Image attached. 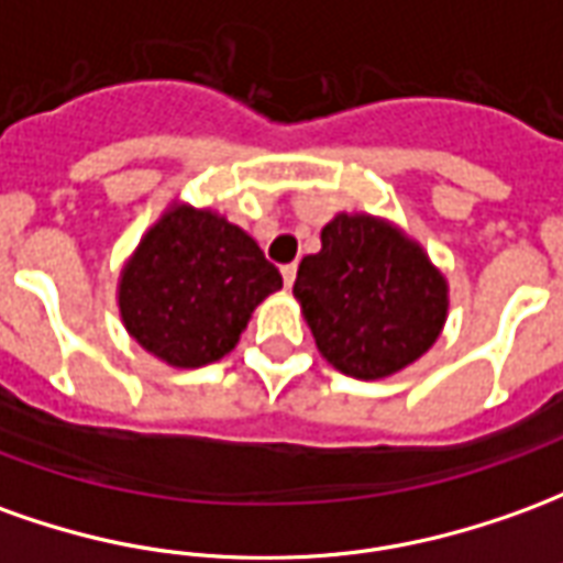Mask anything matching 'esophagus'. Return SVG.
<instances>
[{
	"label": "esophagus",
	"instance_id": "obj_1",
	"mask_svg": "<svg viewBox=\"0 0 563 563\" xmlns=\"http://www.w3.org/2000/svg\"><path fill=\"white\" fill-rule=\"evenodd\" d=\"M295 271H298V265H283L280 268V274H283V283H286V286H289V289H292V283H295Z\"/></svg>",
	"mask_w": 563,
	"mask_h": 563
}]
</instances>
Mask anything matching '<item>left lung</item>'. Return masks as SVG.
I'll return each instance as SVG.
<instances>
[{"label":"left lung","instance_id":"1","mask_svg":"<svg viewBox=\"0 0 563 563\" xmlns=\"http://www.w3.org/2000/svg\"><path fill=\"white\" fill-rule=\"evenodd\" d=\"M292 295L322 360L377 380L420 360L448 320V280L427 250L380 216L338 213Z\"/></svg>","mask_w":563,"mask_h":563}]
</instances>
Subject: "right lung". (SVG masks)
<instances>
[{"mask_svg":"<svg viewBox=\"0 0 563 563\" xmlns=\"http://www.w3.org/2000/svg\"><path fill=\"white\" fill-rule=\"evenodd\" d=\"M283 286L258 243L216 210L176 203L124 262L118 310L128 335L173 368L238 347L253 310Z\"/></svg>","mask_w":563,"mask_h":563,"instance_id":"obj_1","label":"right lung"}]
</instances>
